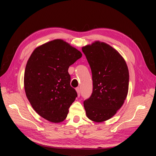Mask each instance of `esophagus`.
<instances>
[{
    "label": "esophagus",
    "mask_w": 156,
    "mask_h": 156,
    "mask_svg": "<svg viewBox=\"0 0 156 156\" xmlns=\"http://www.w3.org/2000/svg\"><path fill=\"white\" fill-rule=\"evenodd\" d=\"M83 57H84V56H83Z\"/></svg>",
    "instance_id": "esophagus-1"
}]
</instances>
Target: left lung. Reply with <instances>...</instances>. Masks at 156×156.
Returning <instances> with one entry per match:
<instances>
[{
	"label": "left lung",
	"mask_w": 156,
	"mask_h": 156,
	"mask_svg": "<svg viewBox=\"0 0 156 156\" xmlns=\"http://www.w3.org/2000/svg\"><path fill=\"white\" fill-rule=\"evenodd\" d=\"M82 54L65 41L57 39L37 47L25 67L24 87L31 107L49 122L64 121L77 97L70 85L68 69Z\"/></svg>",
	"instance_id": "8db88e82"
}]
</instances>
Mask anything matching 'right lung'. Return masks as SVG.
<instances>
[{"label": "right lung", "instance_id": "right-lung-1", "mask_svg": "<svg viewBox=\"0 0 156 156\" xmlns=\"http://www.w3.org/2000/svg\"><path fill=\"white\" fill-rule=\"evenodd\" d=\"M82 50L90 65L93 81L91 96L84 101L86 115L94 122H104L115 114L127 96V65L119 54L99 41Z\"/></svg>", "mask_w": 156, "mask_h": 156}]
</instances>
